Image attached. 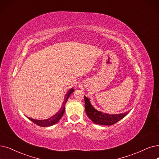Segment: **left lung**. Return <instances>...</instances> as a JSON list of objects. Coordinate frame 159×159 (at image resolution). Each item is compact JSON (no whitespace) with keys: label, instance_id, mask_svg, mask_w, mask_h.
<instances>
[{"label":"left lung","instance_id":"left-lung-1","mask_svg":"<svg viewBox=\"0 0 159 159\" xmlns=\"http://www.w3.org/2000/svg\"><path fill=\"white\" fill-rule=\"evenodd\" d=\"M85 99V110L86 114L92 121L100 125H112L116 123L119 120L124 118L129 113L125 112L123 113L109 114L100 111L95 109L91 105L89 98L84 96Z\"/></svg>","mask_w":159,"mask_h":159}]
</instances>
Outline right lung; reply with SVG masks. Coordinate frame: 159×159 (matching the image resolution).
<instances>
[{
	"instance_id": "obj_1",
	"label": "right lung",
	"mask_w": 159,
	"mask_h": 159,
	"mask_svg": "<svg viewBox=\"0 0 159 159\" xmlns=\"http://www.w3.org/2000/svg\"><path fill=\"white\" fill-rule=\"evenodd\" d=\"M74 91V89L72 88H71L70 89H69L67 94H66L65 96V98L64 100V102L62 104V106H61V109L57 112L56 113H55L53 116H51L50 117L46 119H33L30 118L29 117H27L29 119H30L32 122H33L34 123L36 124L37 125H39L40 126H42V127H47V126H52L56 123H57L59 120L61 119V117H62L63 114L65 113V104L66 102H67L68 98L70 96V94Z\"/></svg>"
}]
</instances>
